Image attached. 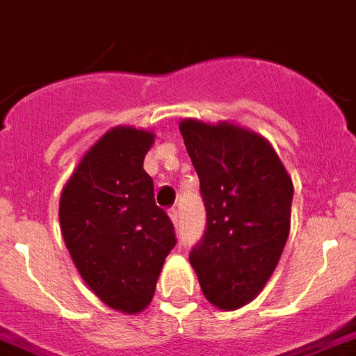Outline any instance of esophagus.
I'll return each instance as SVG.
<instances>
[{"instance_id": "esophagus-1", "label": "esophagus", "mask_w": 356, "mask_h": 356, "mask_svg": "<svg viewBox=\"0 0 356 356\" xmlns=\"http://www.w3.org/2000/svg\"><path fill=\"white\" fill-rule=\"evenodd\" d=\"M168 214H170V218H172V222L177 226V222H179V213H177V209L172 207L170 211H168Z\"/></svg>"}]
</instances>
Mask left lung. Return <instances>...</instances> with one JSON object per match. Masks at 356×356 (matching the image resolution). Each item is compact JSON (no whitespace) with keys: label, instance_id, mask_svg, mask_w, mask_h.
<instances>
[{"label":"left lung","instance_id":"obj_1","mask_svg":"<svg viewBox=\"0 0 356 356\" xmlns=\"http://www.w3.org/2000/svg\"><path fill=\"white\" fill-rule=\"evenodd\" d=\"M200 177L207 227L190 252L203 295L235 310L261 291L280 261L293 183L263 136L232 123L179 124Z\"/></svg>","mask_w":356,"mask_h":356}]
</instances>
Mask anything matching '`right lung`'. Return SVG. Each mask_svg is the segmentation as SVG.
I'll use <instances>...</instances> for the list:
<instances>
[{
    "label": "right lung",
    "mask_w": 356,
    "mask_h": 356,
    "mask_svg": "<svg viewBox=\"0 0 356 356\" xmlns=\"http://www.w3.org/2000/svg\"><path fill=\"white\" fill-rule=\"evenodd\" d=\"M153 142V132L134 127L108 130L83 154L59 200L61 233L78 273L104 305L124 314L153 300L177 243L143 170Z\"/></svg>",
    "instance_id": "add662e5"
}]
</instances>
